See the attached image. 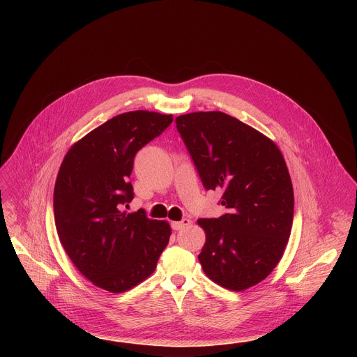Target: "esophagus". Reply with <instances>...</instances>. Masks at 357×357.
I'll list each match as a JSON object with an SVG mask.
<instances>
[{"label": "esophagus", "mask_w": 357, "mask_h": 357, "mask_svg": "<svg viewBox=\"0 0 357 357\" xmlns=\"http://www.w3.org/2000/svg\"><path fill=\"white\" fill-rule=\"evenodd\" d=\"M190 225V220L189 219H182L181 222H172V229L174 230H182V229H185V227H188Z\"/></svg>", "instance_id": "obj_1"}]
</instances>
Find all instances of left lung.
Instances as JSON below:
<instances>
[{
    "instance_id": "left-lung-1",
    "label": "left lung",
    "mask_w": 357,
    "mask_h": 357,
    "mask_svg": "<svg viewBox=\"0 0 357 357\" xmlns=\"http://www.w3.org/2000/svg\"><path fill=\"white\" fill-rule=\"evenodd\" d=\"M200 179L222 189L227 212L199 219L206 241L199 261L205 274L231 291L261 282L277 267L289 240L294 189L277 144L222 112L176 117Z\"/></svg>"
}]
</instances>
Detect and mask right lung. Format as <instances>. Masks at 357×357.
I'll return each instance as SVG.
<instances>
[{"instance_id":"right-lung-1","label":"right lung","mask_w":357,"mask_h":357,"mask_svg":"<svg viewBox=\"0 0 357 357\" xmlns=\"http://www.w3.org/2000/svg\"><path fill=\"white\" fill-rule=\"evenodd\" d=\"M172 114L137 110L119 114L76 141L58 172L54 211L59 240L93 285L126 292L155 271L171 236L167 220L144 211L127 213L134 157L158 137Z\"/></svg>"}]
</instances>
